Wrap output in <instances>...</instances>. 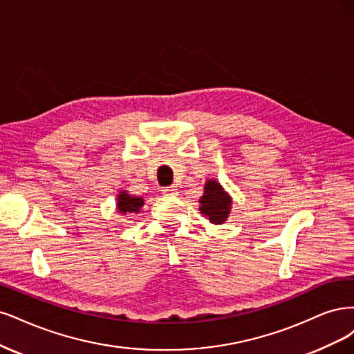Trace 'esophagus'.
<instances>
[{
    "instance_id": "esophagus-1",
    "label": "esophagus",
    "mask_w": 354,
    "mask_h": 354,
    "mask_svg": "<svg viewBox=\"0 0 354 354\" xmlns=\"http://www.w3.org/2000/svg\"><path fill=\"white\" fill-rule=\"evenodd\" d=\"M163 194H165V196H178V188L174 187V185L165 187L163 188Z\"/></svg>"
}]
</instances>
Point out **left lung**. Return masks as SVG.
I'll return each instance as SVG.
<instances>
[{
    "label": "left lung",
    "instance_id": "left-lung-1",
    "mask_svg": "<svg viewBox=\"0 0 354 354\" xmlns=\"http://www.w3.org/2000/svg\"><path fill=\"white\" fill-rule=\"evenodd\" d=\"M198 203L200 213L213 225H222L230 218L232 209V197L223 189L219 180L213 178L206 180L204 192Z\"/></svg>",
    "mask_w": 354,
    "mask_h": 354
}]
</instances>
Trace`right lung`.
<instances>
[{"mask_svg": "<svg viewBox=\"0 0 354 354\" xmlns=\"http://www.w3.org/2000/svg\"><path fill=\"white\" fill-rule=\"evenodd\" d=\"M142 206H144V198L131 196L127 189H120L116 196V210L123 216L138 214Z\"/></svg>", "mask_w": 354, "mask_h": 354, "instance_id": "right-lung-1", "label": "right lung"}]
</instances>
